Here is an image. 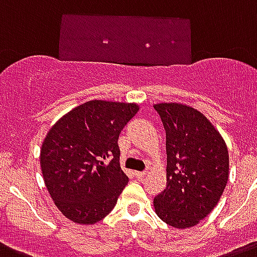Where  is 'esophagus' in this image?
Masks as SVG:
<instances>
[{
    "mask_svg": "<svg viewBox=\"0 0 257 257\" xmlns=\"http://www.w3.org/2000/svg\"><path fill=\"white\" fill-rule=\"evenodd\" d=\"M146 175V171H135V176L136 178H139V179H141V178H144V176Z\"/></svg>",
    "mask_w": 257,
    "mask_h": 257,
    "instance_id": "1",
    "label": "esophagus"
}]
</instances>
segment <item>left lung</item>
Returning <instances> with one entry per match:
<instances>
[{"label": "left lung", "mask_w": 257, "mask_h": 257, "mask_svg": "<svg viewBox=\"0 0 257 257\" xmlns=\"http://www.w3.org/2000/svg\"><path fill=\"white\" fill-rule=\"evenodd\" d=\"M166 131L165 191L154 198L155 213L167 225H197L218 204L228 179V150L214 125L182 103L154 104Z\"/></svg>", "instance_id": "8db88e82"}]
</instances>
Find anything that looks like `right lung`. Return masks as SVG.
<instances>
[{
  "mask_svg": "<svg viewBox=\"0 0 257 257\" xmlns=\"http://www.w3.org/2000/svg\"><path fill=\"white\" fill-rule=\"evenodd\" d=\"M139 109L136 103L90 100L49 129L40 166L52 200L68 219L94 225L115 208L128 184L120 167L118 135Z\"/></svg>",
  "mask_w": 257,
  "mask_h": 257,
  "instance_id": "obj_1",
  "label": "right lung"
}]
</instances>
